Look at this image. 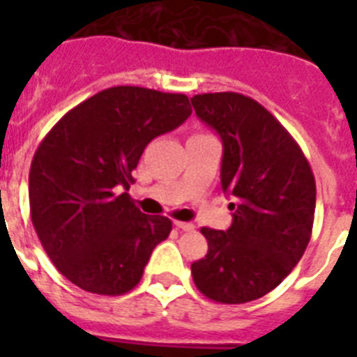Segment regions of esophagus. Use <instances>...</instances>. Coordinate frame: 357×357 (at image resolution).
<instances>
[{"label": "esophagus", "instance_id": "obj_1", "mask_svg": "<svg viewBox=\"0 0 357 357\" xmlns=\"http://www.w3.org/2000/svg\"><path fill=\"white\" fill-rule=\"evenodd\" d=\"M176 228L181 229V231H192L195 229V224H190V222H181V220H176Z\"/></svg>", "mask_w": 357, "mask_h": 357}]
</instances>
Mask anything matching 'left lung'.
Here are the masks:
<instances>
[{"label": "left lung", "mask_w": 357, "mask_h": 357, "mask_svg": "<svg viewBox=\"0 0 357 357\" xmlns=\"http://www.w3.org/2000/svg\"><path fill=\"white\" fill-rule=\"evenodd\" d=\"M190 102L222 139L220 181L234 196L229 229L202 228L209 250L190 265L192 280L213 302H252L278 287L304 255L315 178L298 142L255 100L211 92Z\"/></svg>", "instance_id": "left-lung-1"}]
</instances>
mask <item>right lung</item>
Returning a JSON list of instances; mask_svg holds the SVG:
<instances>
[{"label": "right lung", "instance_id": "add662e5", "mask_svg": "<svg viewBox=\"0 0 357 357\" xmlns=\"http://www.w3.org/2000/svg\"><path fill=\"white\" fill-rule=\"evenodd\" d=\"M185 94L111 86L64 114L29 170L35 231L57 271L89 293L119 296L140 282L170 218L148 217L128 192L151 140L189 119Z\"/></svg>", "mask_w": 357, "mask_h": 357}]
</instances>
